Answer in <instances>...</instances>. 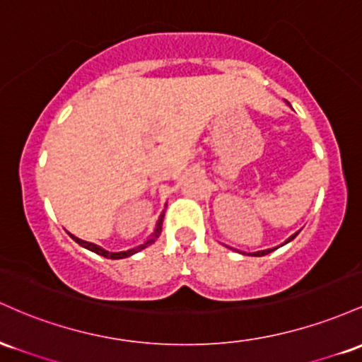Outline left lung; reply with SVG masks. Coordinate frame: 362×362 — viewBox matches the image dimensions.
Here are the masks:
<instances>
[{
  "instance_id": "8db88e82",
  "label": "left lung",
  "mask_w": 362,
  "mask_h": 362,
  "mask_svg": "<svg viewBox=\"0 0 362 362\" xmlns=\"http://www.w3.org/2000/svg\"><path fill=\"white\" fill-rule=\"evenodd\" d=\"M299 233H296V234H292L291 235V238L289 239H287V241L286 243H284V245H287V243H289V241H292V239H294L296 238V235H298ZM274 250H277V247H272V250H263V251H257V253H253L255 255V257H263V255H269V253H272V251H274Z\"/></svg>"
}]
</instances>
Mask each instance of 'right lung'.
Here are the masks:
<instances>
[{
	"label": "right lung",
	"mask_w": 362,
	"mask_h": 362,
	"mask_svg": "<svg viewBox=\"0 0 362 362\" xmlns=\"http://www.w3.org/2000/svg\"><path fill=\"white\" fill-rule=\"evenodd\" d=\"M162 221H164V212L160 214L159 221H157V226H156V230H153V234L150 235V238L147 239V241L144 243V245H140V246L133 247V250H128V251H119V253H111V251H107V250H104V247H100V246L93 245V243L83 241V239H78V238H76V235H73V234H70V233H68V234H70V238L73 239V241L78 243L80 246L87 247V250H90V251H93V253L100 255V257H104V258H111V259H121V258H128V257H132V255H135V253H138V251L145 250V247L152 245V243H156V239L159 238V235H160V230H162Z\"/></svg>",
	"instance_id": "obj_1"
}]
</instances>
